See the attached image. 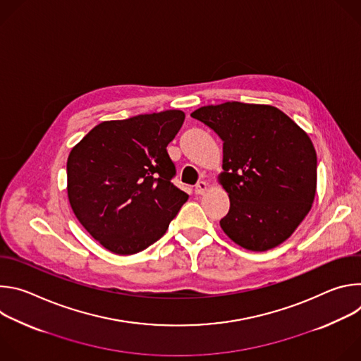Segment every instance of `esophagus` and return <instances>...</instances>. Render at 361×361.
Listing matches in <instances>:
<instances>
[{
  "label": "esophagus",
  "instance_id": "1",
  "mask_svg": "<svg viewBox=\"0 0 361 361\" xmlns=\"http://www.w3.org/2000/svg\"><path fill=\"white\" fill-rule=\"evenodd\" d=\"M205 191H207V183H205V181L197 183V185H195V188H194V192H195L197 195H202Z\"/></svg>",
  "mask_w": 361,
  "mask_h": 361
}]
</instances>
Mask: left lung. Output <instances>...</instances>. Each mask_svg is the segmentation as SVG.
Here are the masks:
<instances>
[{
  "label": "left lung",
  "mask_w": 361,
  "mask_h": 361,
  "mask_svg": "<svg viewBox=\"0 0 361 361\" xmlns=\"http://www.w3.org/2000/svg\"><path fill=\"white\" fill-rule=\"evenodd\" d=\"M192 118L223 141L220 183L230 210L220 220L238 245L266 251L286 241L310 212L317 156L308 135L271 106L231 101L195 110Z\"/></svg>",
  "instance_id": "1"
}]
</instances>
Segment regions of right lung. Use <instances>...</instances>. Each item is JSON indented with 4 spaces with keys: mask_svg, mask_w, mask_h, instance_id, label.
Here are the masks:
<instances>
[{
    "mask_svg": "<svg viewBox=\"0 0 361 361\" xmlns=\"http://www.w3.org/2000/svg\"><path fill=\"white\" fill-rule=\"evenodd\" d=\"M184 113L169 110L95 126L70 152L67 191L84 228L128 255L161 238L188 195L173 184L167 145Z\"/></svg>",
    "mask_w": 361,
    "mask_h": 361,
    "instance_id": "obj_1",
    "label": "right lung"
}]
</instances>
